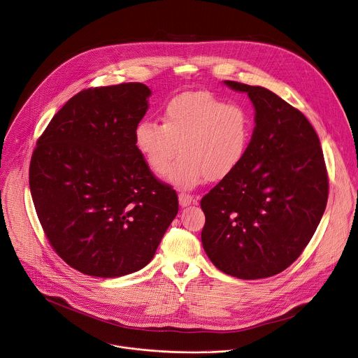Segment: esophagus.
<instances>
[{
    "label": "esophagus",
    "instance_id": "esophagus-1",
    "mask_svg": "<svg viewBox=\"0 0 358 358\" xmlns=\"http://www.w3.org/2000/svg\"><path fill=\"white\" fill-rule=\"evenodd\" d=\"M178 201H180V206H181V207H187V206H189V204L194 201V196L189 195V194H187V192H181V194L178 195Z\"/></svg>",
    "mask_w": 358,
    "mask_h": 358
}]
</instances>
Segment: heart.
I'll list each match as a JSON object with an SVG mask.
<instances>
[{"instance_id": "obj_1", "label": "heart", "mask_w": 358, "mask_h": 358, "mask_svg": "<svg viewBox=\"0 0 358 358\" xmlns=\"http://www.w3.org/2000/svg\"><path fill=\"white\" fill-rule=\"evenodd\" d=\"M162 120L163 123L141 120L136 126V147L157 174L170 167L180 150L182 155L166 178L182 189L195 188L207 178L217 181L232 174L252 137L247 108L208 92L173 97L164 106Z\"/></svg>"}]
</instances>
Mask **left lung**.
Here are the masks:
<instances>
[{
  "label": "left lung",
  "mask_w": 358,
  "mask_h": 358,
  "mask_svg": "<svg viewBox=\"0 0 358 358\" xmlns=\"http://www.w3.org/2000/svg\"><path fill=\"white\" fill-rule=\"evenodd\" d=\"M224 83L247 93L255 126L240 166L200 200L201 244L229 276L271 278L301 255L317 229L328 199L324 155L299 110L262 86Z\"/></svg>",
  "instance_id": "left-lung-1"
}]
</instances>
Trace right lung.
I'll return each instance as SVG.
<instances>
[{
    "mask_svg": "<svg viewBox=\"0 0 358 358\" xmlns=\"http://www.w3.org/2000/svg\"><path fill=\"white\" fill-rule=\"evenodd\" d=\"M150 96L138 82L82 90L33 152L29 181L42 229L59 257L85 275L143 269L178 213L176 191L154 177L134 141Z\"/></svg>",
    "mask_w": 358,
    "mask_h": 358,
    "instance_id": "add662e5",
    "label": "right lung"
}]
</instances>
